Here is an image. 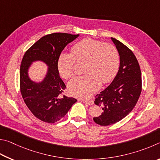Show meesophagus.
Returning a JSON list of instances; mask_svg holds the SVG:
<instances>
[{
  "label": "esophagus",
  "mask_w": 160,
  "mask_h": 160,
  "mask_svg": "<svg viewBox=\"0 0 160 160\" xmlns=\"http://www.w3.org/2000/svg\"><path fill=\"white\" fill-rule=\"evenodd\" d=\"M82 102L83 103H85V104H87V105H93V100H82Z\"/></svg>",
  "instance_id": "esophagus-1"
}]
</instances>
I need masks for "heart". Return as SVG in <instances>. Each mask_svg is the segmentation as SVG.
<instances>
[{
    "instance_id": "b5f03b06",
    "label": "heart",
    "mask_w": 160,
    "mask_h": 160,
    "mask_svg": "<svg viewBox=\"0 0 160 160\" xmlns=\"http://www.w3.org/2000/svg\"><path fill=\"white\" fill-rule=\"evenodd\" d=\"M71 52L72 54L62 52L59 56L58 69L61 77L64 79L72 77L75 60L85 62L83 72L86 74L69 82V91L73 96L88 98L100 83L111 82L118 72L119 55L113 45L85 38L73 45Z\"/></svg>"
}]
</instances>
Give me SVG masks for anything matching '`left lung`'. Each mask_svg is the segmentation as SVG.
Segmentation results:
<instances>
[{
  "instance_id": "left-lung-1",
  "label": "left lung",
  "mask_w": 160,
  "mask_h": 160,
  "mask_svg": "<svg viewBox=\"0 0 160 160\" xmlns=\"http://www.w3.org/2000/svg\"><path fill=\"white\" fill-rule=\"evenodd\" d=\"M119 55V68L116 77L104 91L96 96L94 103L102 109L93 117L100 126L115 124L129 114L138 102L142 89L141 72L133 52L116 38H111Z\"/></svg>"
}]
</instances>
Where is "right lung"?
Listing matches in <instances>:
<instances>
[{"instance_id":"1","label":"right lung","mask_w":160,"mask_h":160,"mask_svg":"<svg viewBox=\"0 0 160 160\" xmlns=\"http://www.w3.org/2000/svg\"><path fill=\"white\" fill-rule=\"evenodd\" d=\"M79 34L53 33L44 36L25 52L22 58L19 83L25 104L36 117L47 123H55L65 116L77 101L60 94L66 86L59 75L58 60L68 43ZM42 61L48 67L43 80L36 82L30 78L28 71L33 62Z\"/></svg>"}]
</instances>
